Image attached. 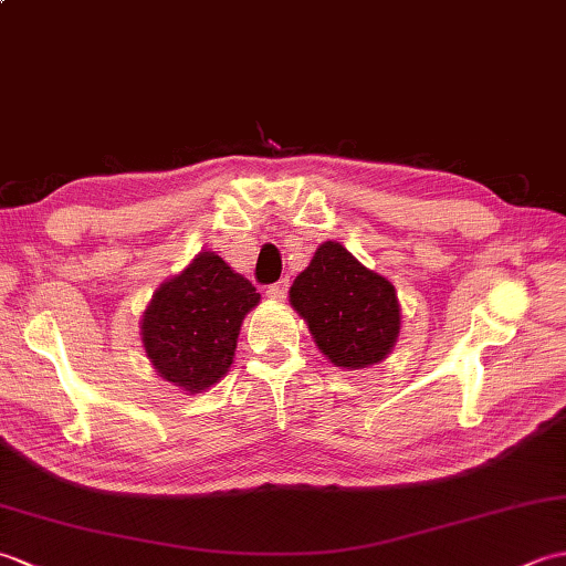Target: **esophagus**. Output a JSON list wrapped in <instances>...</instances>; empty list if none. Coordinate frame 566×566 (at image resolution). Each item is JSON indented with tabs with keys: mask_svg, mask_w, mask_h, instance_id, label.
<instances>
[{
	"mask_svg": "<svg viewBox=\"0 0 566 566\" xmlns=\"http://www.w3.org/2000/svg\"><path fill=\"white\" fill-rule=\"evenodd\" d=\"M286 294H290V280H280L276 284L268 286V296L274 298V302H284Z\"/></svg>",
	"mask_w": 566,
	"mask_h": 566,
	"instance_id": "obj_1",
	"label": "esophagus"
}]
</instances>
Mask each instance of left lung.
<instances>
[{
  "label": "left lung",
  "mask_w": 566,
  "mask_h": 566,
  "mask_svg": "<svg viewBox=\"0 0 566 566\" xmlns=\"http://www.w3.org/2000/svg\"><path fill=\"white\" fill-rule=\"evenodd\" d=\"M290 302L335 367L377 365L399 338L401 308L394 284L335 240L318 245L314 260L294 280Z\"/></svg>",
  "instance_id": "1"
}]
</instances>
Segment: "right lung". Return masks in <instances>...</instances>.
I'll list each match as a JSON object with an SVG mask.
<instances>
[{
	"instance_id": "right-lung-1",
	"label": "right lung",
	"mask_w": 566,
	"mask_h": 566,
	"mask_svg": "<svg viewBox=\"0 0 566 566\" xmlns=\"http://www.w3.org/2000/svg\"><path fill=\"white\" fill-rule=\"evenodd\" d=\"M258 304L260 294L243 274L216 252H199L143 311V347L163 379L199 394L231 367L240 323Z\"/></svg>"
}]
</instances>
